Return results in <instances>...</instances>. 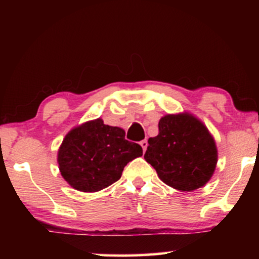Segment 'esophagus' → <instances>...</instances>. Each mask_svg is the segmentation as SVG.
Here are the masks:
<instances>
[{"mask_svg": "<svg viewBox=\"0 0 259 259\" xmlns=\"http://www.w3.org/2000/svg\"><path fill=\"white\" fill-rule=\"evenodd\" d=\"M147 140H142V142H140V146L143 147V151L144 152H146V148H147Z\"/></svg>", "mask_w": 259, "mask_h": 259, "instance_id": "1", "label": "esophagus"}]
</instances>
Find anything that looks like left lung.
<instances>
[{
  "label": "left lung",
  "instance_id": "8db88e82",
  "mask_svg": "<svg viewBox=\"0 0 259 259\" xmlns=\"http://www.w3.org/2000/svg\"><path fill=\"white\" fill-rule=\"evenodd\" d=\"M144 159L166 185L192 192L203 187L212 177L218 151L203 122L183 112L161 117L159 135L148 139Z\"/></svg>",
  "mask_w": 259,
  "mask_h": 259
}]
</instances>
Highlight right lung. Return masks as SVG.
Wrapping results in <instances>:
<instances>
[{"label":"right lung","instance_id":"right-lung-1","mask_svg":"<svg viewBox=\"0 0 259 259\" xmlns=\"http://www.w3.org/2000/svg\"><path fill=\"white\" fill-rule=\"evenodd\" d=\"M125 131L87 121L68 131L57 154L61 176L73 188L85 193L102 191L119 181L124 166L143 155V148L128 142Z\"/></svg>","mask_w":259,"mask_h":259}]
</instances>
